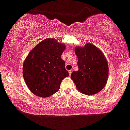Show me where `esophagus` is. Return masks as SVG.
<instances>
[{"label":"esophagus","instance_id":"34e87169","mask_svg":"<svg viewBox=\"0 0 130 130\" xmlns=\"http://www.w3.org/2000/svg\"><path fill=\"white\" fill-rule=\"evenodd\" d=\"M72 72H73V69H71V70L69 71V75H71Z\"/></svg>","mask_w":130,"mask_h":130}]
</instances>
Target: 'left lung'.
Returning <instances> with one entry per match:
<instances>
[{"label": "left lung", "instance_id": "1", "mask_svg": "<svg viewBox=\"0 0 130 130\" xmlns=\"http://www.w3.org/2000/svg\"><path fill=\"white\" fill-rule=\"evenodd\" d=\"M75 52L78 70L73 72L71 78L77 89L87 95L98 93L105 87L108 78V63L104 53L89 43L76 47Z\"/></svg>", "mask_w": 130, "mask_h": 130}]
</instances>
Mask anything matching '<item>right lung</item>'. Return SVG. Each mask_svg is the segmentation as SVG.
Returning <instances> with one entry per match:
<instances>
[{"label": "right lung", "mask_w": 130, "mask_h": 130, "mask_svg": "<svg viewBox=\"0 0 130 130\" xmlns=\"http://www.w3.org/2000/svg\"><path fill=\"white\" fill-rule=\"evenodd\" d=\"M65 46L54 38H47L28 53L23 63V77L34 94L42 98L53 95L69 76L61 59Z\"/></svg>", "instance_id": "obj_1"}]
</instances>
